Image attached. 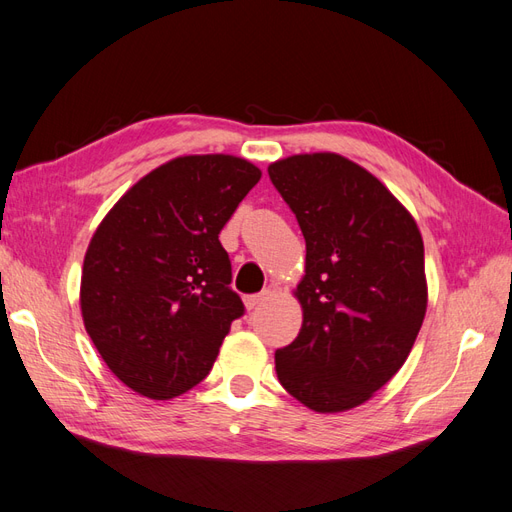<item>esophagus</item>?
Wrapping results in <instances>:
<instances>
[{"label":"esophagus","mask_w":512,"mask_h":512,"mask_svg":"<svg viewBox=\"0 0 512 512\" xmlns=\"http://www.w3.org/2000/svg\"><path fill=\"white\" fill-rule=\"evenodd\" d=\"M266 300H268V291H261V294L246 296V298H244V304H246L248 311H253V309H257L259 304H264Z\"/></svg>","instance_id":"esophagus-1"}]
</instances>
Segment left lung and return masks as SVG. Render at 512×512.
I'll list each match as a JSON object with an SVG mask.
<instances>
[{
    "mask_svg": "<svg viewBox=\"0 0 512 512\" xmlns=\"http://www.w3.org/2000/svg\"><path fill=\"white\" fill-rule=\"evenodd\" d=\"M306 242L302 328L276 349L283 388L315 412L369 401L412 352L427 311L425 246L412 214L339 154L268 167Z\"/></svg>",
    "mask_w": 512,
    "mask_h": 512,
    "instance_id": "obj_1",
    "label": "left lung"
}]
</instances>
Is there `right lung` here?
Returning a JSON list of instances; mask_svg holds the SVG:
<instances>
[{
    "label": "right lung",
    "mask_w": 512,
    "mask_h": 512,
    "mask_svg": "<svg viewBox=\"0 0 512 512\" xmlns=\"http://www.w3.org/2000/svg\"><path fill=\"white\" fill-rule=\"evenodd\" d=\"M259 178L236 156L173 158L98 225L83 261V324L115 377L143 397L197 386L244 315L218 233Z\"/></svg>",
    "instance_id": "obj_1"
}]
</instances>
